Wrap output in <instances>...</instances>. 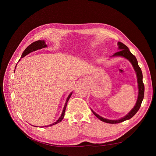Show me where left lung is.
Here are the masks:
<instances>
[{"mask_svg":"<svg viewBox=\"0 0 156 156\" xmlns=\"http://www.w3.org/2000/svg\"><path fill=\"white\" fill-rule=\"evenodd\" d=\"M118 49L120 50L116 53H115L112 56H111V57H117V56H121V57H124L126 58L127 60H128L132 64L134 69L136 73V76L137 78V84H138V96L137 99V101L136 103L135 106L134 108L127 113V115H126L123 118L116 119V120H111L108 119L104 118L100 115H98V114L95 112H94L91 109V111L93 112V114L99 119L100 120L107 122V123H110V124H116V123H119L121 122H123L124 121L128 120L133 118L135 115L136 113L138 111L139 109L141 103H142V101L143 100L144 98V83L143 82V73H142V71H141L140 68L138 65V62L136 58V56L131 53V52L129 51L128 47L126 46L124 44L121 43L120 41L118 42Z\"/></svg>","mask_w":156,"mask_h":156,"instance_id":"left-lung-1","label":"left lung"}]
</instances>
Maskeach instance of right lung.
<instances>
[{"label": "right lung", "mask_w": 156, "mask_h": 156, "mask_svg": "<svg viewBox=\"0 0 156 156\" xmlns=\"http://www.w3.org/2000/svg\"><path fill=\"white\" fill-rule=\"evenodd\" d=\"M47 47V45H46L45 41L44 40H37V41H34V42H33V43H32V44H30L29 46H28V47L25 48V50L23 51V52L22 53V56H21V58L25 57V56L26 55H27L28 54H29V53H31V52H33V51H36V50H37L41 49V48H45V47ZM20 59L19 60V61H20ZM17 65H16V66H17ZM15 69H16V68H15ZM72 93H73V91L71 92V93H69V94L68 96L67 97L66 100V103H65V106H64V108H63V111H62V115H61L60 117L59 118V119H58L57 121H56V122H55L54 123H53V124H50V125H48V126H43V127L51 126L55 125V124H57V123H58V122H60L62 121V120L63 119L64 116H65V110H66V105H67V103H68V100H69V98L71 97V96H72ZM35 127H37V126H35Z\"/></svg>", "instance_id": "obj_1"}]
</instances>
